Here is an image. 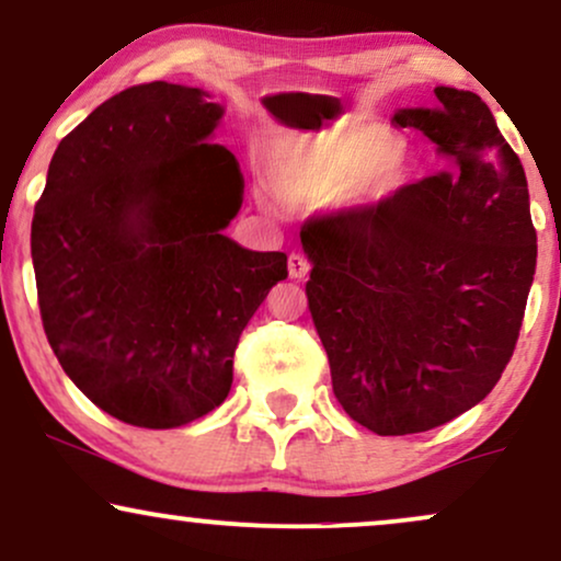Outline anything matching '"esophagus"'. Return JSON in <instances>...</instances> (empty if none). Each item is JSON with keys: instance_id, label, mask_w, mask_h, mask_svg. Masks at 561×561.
<instances>
[{"instance_id": "esophagus-1", "label": "esophagus", "mask_w": 561, "mask_h": 561, "mask_svg": "<svg viewBox=\"0 0 561 561\" xmlns=\"http://www.w3.org/2000/svg\"><path fill=\"white\" fill-rule=\"evenodd\" d=\"M287 266H289V276H293V279H305V274L310 272L308 259H305L302 253H293L287 261Z\"/></svg>"}]
</instances>
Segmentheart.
I'll return each mask as SVG.
<instances>
[{"label": "heart", "instance_id": "heart-1", "mask_svg": "<svg viewBox=\"0 0 561 561\" xmlns=\"http://www.w3.org/2000/svg\"><path fill=\"white\" fill-rule=\"evenodd\" d=\"M407 183V158L386 129L352 126L316 141L302 158L276 170L274 188L293 207L346 194L363 207L388 202Z\"/></svg>", "mask_w": 561, "mask_h": 561}]
</instances>
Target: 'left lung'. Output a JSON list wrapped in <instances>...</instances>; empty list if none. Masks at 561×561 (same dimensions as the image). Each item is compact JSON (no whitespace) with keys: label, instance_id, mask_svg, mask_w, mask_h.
<instances>
[{"label":"left lung","instance_id":"1","mask_svg":"<svg viewBox=\"0 0 561 561\" xmlns=\"http://www.w3.org/2000/svg\"><path fill=\"white\" fill-rule=\"evenodd\" d=\"M435 95L437 108L393 122L435 141L448 168L300 232L333 396L375 435L427 432L477 407L513 357L536 274L520 158L477 92Z\"/></svg>","mask_w":561,"mask_h":561}]
</instances>
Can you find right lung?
<instances>
[{
	"instance_id": "add662e5",
	"label": "right lung",
	"mask_w": 561,
	"mask_h": 561,
	"mask_svg": "<svg viewBox=\"0 0 561 561\" xmlns=\"http://www.w3.org/2000/svg\"><path fill=\"white\" fill-rule=\"evenodd\" d=\"M222 105L147 82L98 105L56 147L31 253L64 373L134 427L173 430L228 399L238 339L287 256L222 236L243 175L211 131Z\"/></svg>"
}]
</instances>
